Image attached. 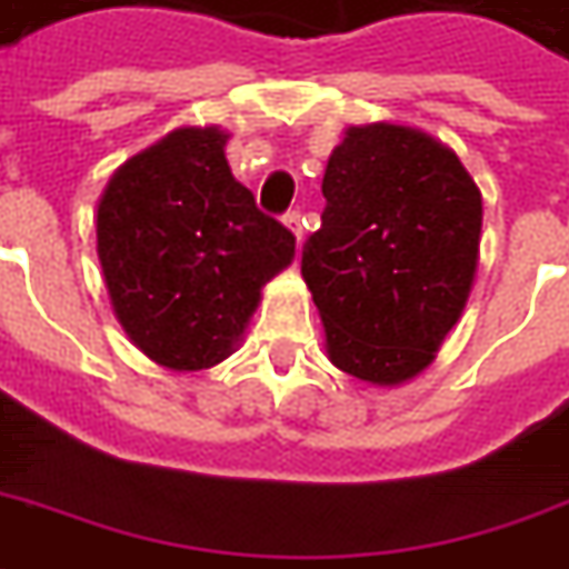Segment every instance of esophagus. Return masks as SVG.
<instances>
[{"instance_id": "obj_1", "label": "esophagus", "mask_w": 569, "mask_h": 569, "mask_svg": "<svg viewBox=\"0 0 569 569\" xmlns=\"http://www.w3.org/2000/svg\"><path fill=\"white\" fill-rule=\"evenodd\" d=\"M286 228L292 230V237H296V243L301 246V240H305V221H301V212H286Z\"/></svg>"}]
</instances>
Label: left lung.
I'll list each match as a JSON object with an SVG mask.
<instances>
[{"instance_id": "8db88e82", "label": "left lung", "mask_w": 569, "mask_h": 569, "mask_svg": "<svg viewBox=\"0 0 569 569\" xmlns=\"http://www.w3.org/2000/svg\"><path fill=\"white\" fill-rule=\"evenodd\" d=\"M323 224L301 277L329 360L391 388L419 376L475 283L483 202L475 178L431 134L369 122L345 132L323 174Z\"/></svg>"}]
</instances>
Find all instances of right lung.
Instances as JSON below:
<instances>
[{"label":"right lung","mask_w":569,"mask_h":569,"mask_svg":"<svg viewBox=\"0 0 569 569\" xmlns=\"http://www.w3.org/2000/svg\"><path fill=\"white\" fill-rule=\"evenodd\" d=\"M228 132L184 126L122 162L98 202V258L119 326L153 363L193 372L233 353L296 237L230 174Z\"/></svg>","instance_id":"right-lung-1"}]
</instances>
